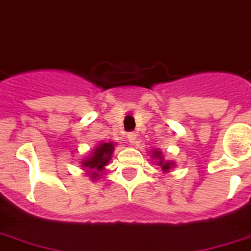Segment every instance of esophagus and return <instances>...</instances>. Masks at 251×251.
Here are the masks:
<instances>
[{"label": "esophagus", "instance_id": "esophagus-1", "mask_svg": "<svg viewBox=\"0 0 251 251\" xmlns=\"http://www.w3.org/2000/svg\"><path fill=\"white\" fill-rule=\"evenodd\" d=\"M127 139H129L130 144H132V146H134V144L136 143V134H135V132H129V134H127Z\"/></svg>", "mask_w": 251, "mask_h": 251}]
</instances>
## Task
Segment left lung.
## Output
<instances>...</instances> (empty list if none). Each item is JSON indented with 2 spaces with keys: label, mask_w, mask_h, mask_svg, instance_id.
<instances>
[{
  "label": "left lung",
  "mask_w": 251,
  "mask_h": 251,
  "mask_svg": "<svg viewBox=\"0 0 251 251\" xmlns=\"http://www.w3.org/2000/svg\"><path fill=\"white\" fill-rule=\"evenodd\" d=\"M152 158L153 160L157 161V165L162 169V172L164 173H169L174 168V162L173 161H165L164 156H162V152L158 150H153L152 151Z\"/></svg>",
  "instance_id": "obj_1"
}]
</instances>
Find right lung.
Returning a JSON list of instances; mask_svg holds the SVG:
<instances>
[{"label":"right lung","mask_w":251,"mask_h":251,"mask_svg":"<svg viewBox=\"0 0 251 251\" xmlns=\"http://www.w3.org/2000/svg\"><path fill=\"white\" fill-rule=\"evenodd\" d=\"M115 146L116 144L113 142L109 143L101 142L91 151V153L87 157L81 161V166L93 180H97L99 176L103 175L105 165L109 162L112 154L115 152Z\"/></svg>","instance_id":"add662e5"}]
</instances>
